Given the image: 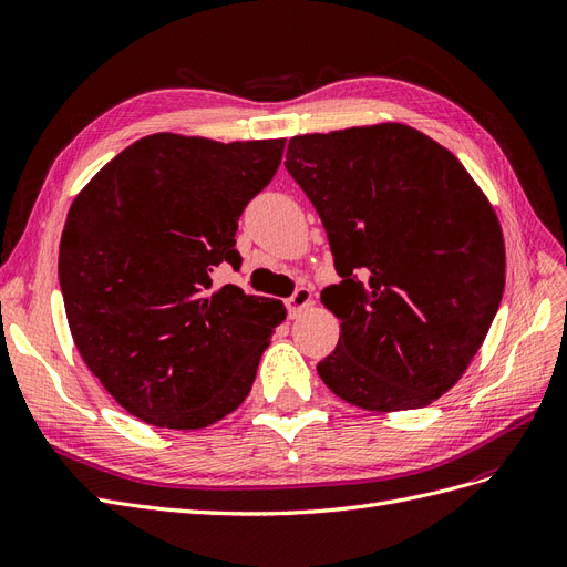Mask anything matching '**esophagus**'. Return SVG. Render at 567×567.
I'll return each mask as SVG.
<instances>
[{
	"mask_svg": "<svg viewBox=\"0 0 567 567\" xmlns=\"http://www.w3.org/2000/svg\"><path fill=\"white\" fill-rule=\"evenodd\" d=\"M310 305H312V288H307V286L298 288L296 293L286 300L288 317H290V319L300 317V312H302V310H307V307H310Z\"/></svg>",
	"mask_w": 567,
	"mask_h": 567,
	"instance_id": "1",
	"label": "esophagus"
}]
</instances>
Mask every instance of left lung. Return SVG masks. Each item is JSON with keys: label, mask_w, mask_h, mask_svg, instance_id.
<instances>
[{"label": "left lung", "mask_w": 567, "mask_h": 567, "mask_svg": "<svg viewBox=\"0 0 567 567\" xmlns=\"http://www.w3.org/2000/svg\"><path fill=\"white\" fill-rule=\"evenodd\" d=\"M286 167L342 277L321 290L340 319L321 381L379 414L433 404L466 373L502 302L506 248L489 198L452 151L402 123L298 134Z\"/></svg>", "instance_id": "left-lung-1"}]
</instances>
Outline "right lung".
<instances>
[{
	"mask_svg": "<svg viewBox=\"0 0 567 567\" xmlns=\"http://www.w3.org/2000/svg\"><path fill=\"white\" fill-rule=\"evenodd\" d=\"M286 140L229 142L158 132L106 163L75 196L59 281L75 348L111 398L144 423L198 431L241 406L279 300L213 288L248 200Z\"/></svg>",
	"mask_w": 567,
	"mask_h": 567,
	"instance_id": "add662e5",
	"label": "right lung"
}]
</instances>
